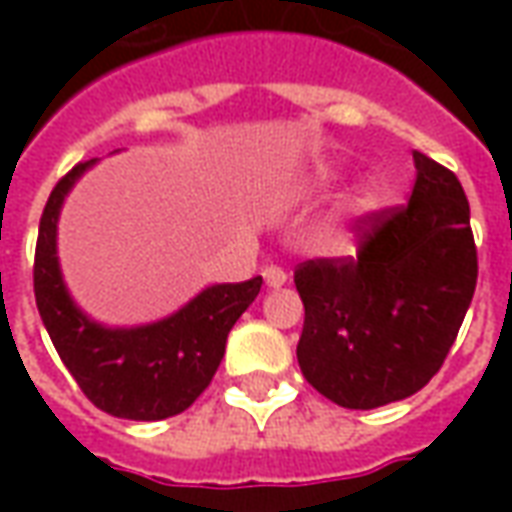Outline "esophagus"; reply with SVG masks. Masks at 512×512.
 Returning <instances> with one entry per match:
<instances>
[{
    "mask_svg": "<svg viewBox=\"0 0 512 512\" xmlns=\"http://www.w3.org/2000/svg\"><path fill=\"white\" fill-rule=\"evenodd\" d=\"M263 279H266L268 288H282L288 282V271L279 266H266L263 268Z\"/></svg>",
    "mask_w": 512,
    "mask_h": 512,
    "instance_id": "1",
    "label": "esophagus"
}]
</instances>
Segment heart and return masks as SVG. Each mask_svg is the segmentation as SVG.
<instances>
[{
  "instance_id": "1",
  "label": "heart",
  "mask_w": 512,
  "mask_h": 512,
  "mask_svg": "<svg viewBox=\"0 0 512 512\" xmlns=\"http://www.w3.org/2000/svg\"><path fill=\"white\" fill-rule=\"evenodd\" d=\"M329 186V178H318V189H326ZM365 205H370V200H359V208H365Z\"/></svg>"
}]
</instances>
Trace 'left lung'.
Returning <instances> with one entry per match:
<instances>
[{
	"mask_svg": "<svg viewBox=\"0 0 512 512\" xmlns=\"http://www.w3.org/2000/svg\"><path fill=\"white\" fill-rule=\"evenodd\" d=\"M414 167L406 205L356 219V257H315L293 274L304 301L301 373L343 408L419 392L472 304L477 246L461 180L419 150Z\"/></svg>",
	"mask_w": 512,
	"mask_h": 512,
	"instance_id": "left-lung-1",
	"label": "left lung"
}]
</instances>
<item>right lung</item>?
<instances>
[{"label": "right lung", "instance_id": "obj_1", "mask_svg": "<svg viewBox=\"0 0 512 512\" xmlns=\"http://www.w3.org/2000/svg\"><path fill=\"white\" fill-rule=\"evenodd\" d=\"M82 161L54 186L43 208L35 246V301L57 354L87 400L123 419L175 417L211 384L227 334L257 299L263 277L211 285L164 321L109 329L90 321L62 282L57 260V219L68 191L90 169Z\"/></svg>", "mask_w": 512, "mask_h": 512}]
</instances>
